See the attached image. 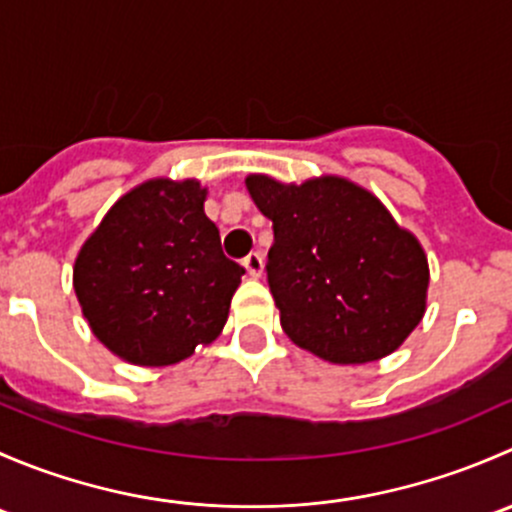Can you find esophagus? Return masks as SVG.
I'll return each mask as SVG.
<instances>
[{"label":"esophagus","mask_w":512,"mask_h":512,"mask_svg":"<svg viewBox=\"0 0 512 512\" xmlns=\"http://www.w3.org/2000/svg\"><path fill=\"white\" fill-rule=\"evenodd\" d=\"M242 265H245L247 275H250L252 280H257V277H262V267H265V265H262V257L257 255V252H252V255H247Z\"/></svg>","instance_id":"esophagus-1"}]
</instances>
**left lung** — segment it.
<instances>
[{
    "mask_svg": "<svg viewBox=\"0 0 512 512\" xmlns=\"http://www.w3.org/2000/svg\"><path fill=\"white\" fill-rule=\"evenodd\" d=\"M275 227L267 280L285 334L329 364L394 354L426 314L428 257L371 190L342 175L245 178Z\"/></svg>",
    "mask_w": 512,
    "mask_h": 512,
    "instance_id": "1",
    "label": "left lung"
}]
</instances>
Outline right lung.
I'll return each instance as SVG.
<instances>
[{
	"instance_id": "add662e5",
	"label": "right lung",
	"mask_w": 512,
	"mask_h": 512,
	"mask_svg": "<svg viewBox=\"0 0 512 512\" xmlns=\"http://www.w3.org/2000/svg\"><path fill=\"white\" fill-rule=\"evenodd\" d=\"M198 178H151L108 208L74 260L94 337L133 366H173L223 332L240 277Z\"/></svg>"
}]
</instances>
